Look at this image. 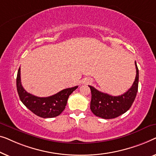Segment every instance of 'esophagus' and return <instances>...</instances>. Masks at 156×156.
Wrapping results in <instances>:
<instances>
[{
    "mask_svg": "<svg viewBox=\"0 0 156 156\" xmlns=\"http://www.w3.org/2000/svg\"><path fill=\"white\" fill-rule=\"evenodd\" d=\"M92 82V80H90V79H86V80H84V83L85 84H89V83H90Z\"/></svg>",
    "mask_w": 156,
    "mask_h": 156,
    "instance_id": "obj_1",
    "label": "esophagus"
}]
</instances>
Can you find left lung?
I'll return each mask as SVG.
<instances>
[{
  "label": "left lung",
  "mask_w": 156,
  "mask_h": 156,
  "mask_svg": "<svg viewBox=\"0 0 156 156\" xmlns=\"http://www.w3.org/2000/svg\"><path fill=\"white\" fill-rule=\"evenodd\" d=\"M136 76L132 86L126 93L119 96L104 93L88 85L91 90L90 109L94 115L102 119H113L123 115L130 109L138 92L139 69L135 61Z\"/></svg>",
  "instance_id": "1"
}]
</instances>
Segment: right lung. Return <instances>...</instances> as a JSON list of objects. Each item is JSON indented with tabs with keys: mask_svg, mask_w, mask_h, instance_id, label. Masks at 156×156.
I'll return each instance as SVG.
<instances>
[{
	"mask_svg": "<svg viewBox=\"0 0 156 156\" xmlns=\"http://www.w3.org/2000/svg\"><path fill=\"white\" fill-rule=\"evenodd\" d=\"M17 90L21 102L34 115L42 118L57 117L64 110L69 95L78 86L66 88L55 95L46 98L37 97L27 93L21 84L20 67L17 75Z\"/></svg>",
	"mask_w": 156,
	"mask_h": 156,
	"instance_id": "add662e5",
	"label": "right lung"
}]
</instances>
